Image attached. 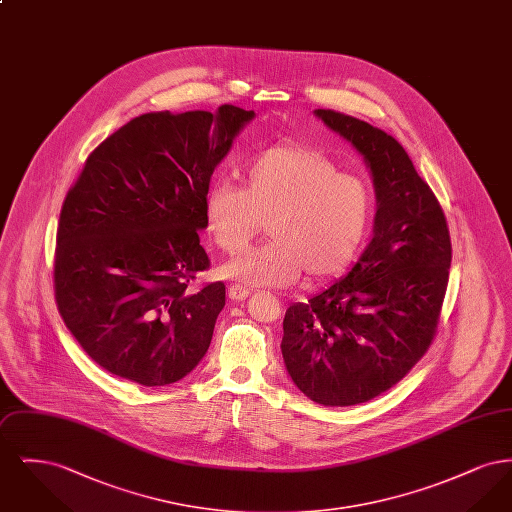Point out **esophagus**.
Wrapping results in <instances>:
<instances>
[{
  "instance_id": "34e87169",
  "label": "esophagus",
  "mask_w": 512,
  "mask_h": 512,
  "mask_svg": "<svg viewBox=\"0 0 512 512\" xmlns=\"http://www.w3.org/2000/svg\"><path fill=\"white\" fill-rule=\"evenodd\" d=\"M249 290L244 288V286H238V284H232L230 288H228V297L232 299V301H244L249 297Z\"/></svg>"
}]
</instances>
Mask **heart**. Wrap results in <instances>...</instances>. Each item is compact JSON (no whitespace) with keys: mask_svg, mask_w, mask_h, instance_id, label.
Masks as SVG:
<instances>
[{"mask_svg":"<svg viewBox=\"0 0 512 512\" xmlns=\"http://www.w3.org/2000/svg\"><path fill=\"white\" fill-rule=\"evenodd\" d=\"M374 211L363 178L341 172L322 151L274 144L255 153L242 188L215 180L203 199L205 230L226 255L242 253L267 226L268 244L220 268L245 286L286 288L303 274L328 282L351 267L365 244Z\"/></svg>","mask_w":512,"mask_h":512,"instance_id":"1","label":"heart"}]
</instances>
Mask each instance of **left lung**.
I'll use <instances>...</instances> for the list:
<instances>
[{
	"label": "left lung",
	"mask_w": 512,
	"mask_h": 512,
	"mask_svg": "<svg viewBox=\"0 0 512 512\" xmlns=\"http://www.w3.org/2000/svg\"><path fill=\"white\" fill-rule=\"evenodd\" d=\"M317 115L365 155L378 201L374 238L343 280L288 307L280 347L309 399L351 407L393 388L430 349L451 236L438 197L393 136L332 109Z\"/></svg>",
	"instance_id": "left-lung-1"
}]
</instances>
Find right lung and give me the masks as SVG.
Segmentation results:
<instances>
[{
  "instance_id": "1",
  "label": "right lung",
  "mask_w": 512,
  "mask_h": 512,
  "mask_svg": "<svg viewBox=\"0 0 512 512\" xmlns=\"http://www.w3.org/2000/svg\"><path fill=\"white\" fill-rule=\"evenodd\" d=\"M253 111H157L126 122L86 159L65 195L53 292L74 340L107 372L167 386L194 370L226 288H190L215 167Z\"/></svg>"
}]
</instances>
